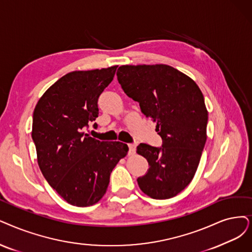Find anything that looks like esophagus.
<instances>
[{
    "label": "esophagus",
    "instance_id": "1",
    "mask_svg": "<svg viewBox=\"0 0 252 252\" xmlns=\"http://www.w3.org/2000/svg\"><path fill=\"white\" fill-rule=\"evenodd\" d=\"M129 154H134L136 151V145L135 144H129Z\"/></svg>",
    "mask_w": 252,
    "mask_h": 252
}]
</instances>
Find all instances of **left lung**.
<instances>
[{"instance_id": "8db88e82", "label": "left lung", "mask_w": 252, "mask_h": 252, "mask_svg": "<svg viewBox=\"0 0 252 252\" xmlns=\"http://www.w3.org/2000/svg\"><path fill=\"white\" fill-rule=\"evenodd\" d=\"M123 91L157 123L162 146L140 144L137 154L149 162L137 179L145 194L155 199L176 196L193 179L207 140L208 110L193 79L172 66L123 65L117 72Z\"/></svg>"}]
</instances>
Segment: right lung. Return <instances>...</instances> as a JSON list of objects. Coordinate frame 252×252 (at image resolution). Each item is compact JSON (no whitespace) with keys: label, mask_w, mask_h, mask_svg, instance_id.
<instances>
[{"label":"right lung","mask_w":252,"mask_h":252,"mask_svg":"<svg viewBox=\"0 0 252 252\" xmlns=\"http://www.w3.org/2000/svg\"><path fill=\"white\" fill-rule=\"evenodd\" d=\"M117 67L67 73L46 90L34 109L38 165L48 184L72 206L98 203L110 173L128 152L126 144L100 142L84 132L98 117V98Z\"/></svg>","instance_id":"obj_1"}]
</instances>
